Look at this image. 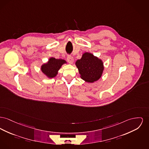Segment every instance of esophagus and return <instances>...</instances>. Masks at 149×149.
<instances>
[{
  "mask_svg": "<svg viewBox=\"0 0 149 149\" xmlns=\"http://www.w3.org/2000/svg\"><path fill=\"white\" fill-rule=\"evenodd\" d=\"M67 60L69 62V63H70V64H72L74 62V58L72 56H69L67 57Z\"/></svg>",
  "mask_w": 149,
  "mask_h": 149,
  "instance_id": "obj_1",
  "label": "esophagus"
}]
</instances>
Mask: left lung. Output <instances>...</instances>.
Instances as JSON below:
<instances>
[{
	"instance_id": "obj_1",
	"label": "left lung",
	"mask_w": 149,
	"mask_h": 149,
	"mask_svg": "<svg viewBox=\"0 0 149 149\" xmlns=\"http://www.w3.org/2000/svg\"><path fill=\"white\" fill-rule=\"evenodd\" d=\"M80 77L88 83H93L101 78L104 70L102 60L92 53H84L75 62Z\"/></svg>"
}]
</instances>
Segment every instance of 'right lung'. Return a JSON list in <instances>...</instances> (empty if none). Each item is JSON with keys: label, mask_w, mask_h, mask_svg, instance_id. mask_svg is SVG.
<instances>
[{"label": "right lung", "mask_w": 149, "mask_h": 149, "mask_svg": "<svg viewBox=\"0 0 149 149\" xmlns=\"http://www.w3.org/2000/svg\"><path fill=\"white\" fill-rule=\"evenodd\" d=\"M65 63H67V62L65 60L57 59L51 57L49 58L48 61L46 63L42 65L40 70L45 77L51 79L57 76L58 70Z\"/></svg>", "instance_id": "1"}]
</instances>
